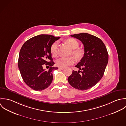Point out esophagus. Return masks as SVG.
<instances>
[{"label":"esophagus","instance_id":"34e87169","mask_svg":"<svg viewBox=\"0 0 126 126\" xmlns=\"http://www.w3.org/2000/svg\"><path fill=\"white\" fill-rule=\"evenodd\" d=\"M59 69H60V70H64V68H59Z\"/></svg>","mask_w":126,"mask_h":126}]
</instances>
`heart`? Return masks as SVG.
Returning <instances> with one entry per match:
<instances>
[{"label": "heart", "instance_id": "heart-1", "mask_svg": "<svg viewBox=\"0 0 126 126\" xmlns=\"http://www.w3.org/2000/svg\"><path fill=\"white\" fill-rule=\"evenodd\" d=\"M66 42L73 49L71 52V54L73 55L76 59L81 58L84 54V51L82 49L78 48L79 46V43L77 40L75 38H70L67 39L66 40ZM58 44V41H56L50 46V52L53 56L56 55ZM75 61V58L73 56L69 57H60L56 59V65L59 68H65L74 64Z\"/></svg>", "mask_w": 126, "mask_h": 126}]
</instances>
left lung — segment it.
Wrapping results in <instances>:
<instances>
[{
    "mask_svg": "<svg viewBox=\"0 0 126 126\" xmlns=\"http://www.w3.org/2000/svg\"><path fill=\"white\" fill-rule=\"evenodd\" d=\"M71 36L82 42L84 46V54L76 66L79 71L73 70L68 81L75 89L86 90L95 86L102 78L108 63V53L103 41L95 36L88 33Z\"/></svg>",
    "mask_w": 126,
    "mask_h": 126,
    "instance_id": "left-lung-1",
    "label": "left lung"
}]
</instances>
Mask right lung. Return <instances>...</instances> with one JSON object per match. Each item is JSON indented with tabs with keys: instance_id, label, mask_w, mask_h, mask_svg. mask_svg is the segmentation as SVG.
I'll return each instance as SVG.
<instances>
[{
	"instance_id": "right-lung-1",
	"label": "right lung",
	"mask_w": 126,
	"mask_h": 126,
	"mask_svg": "<svg viewBox=\"0 0 126 126\" xmlns=\"http://www.w3.org/2000/svg\"><path fill=\"white\" fill-rule=\"evenodd\" d=\"M60 38L49 34L34 36L24 43L19 54L18 66L26 84L33 90L40 91L47 88L52 82V72L58 69L52 66L50 48L51 44ZM45 64L50 68L43 69Z\"/></svg>"
}]
</instances>
